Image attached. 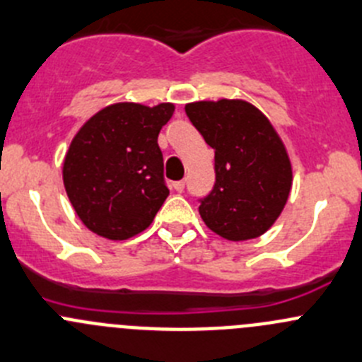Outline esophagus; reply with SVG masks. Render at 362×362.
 Returning a JSON list of instances; mask_svg holds the SVG:
<instances>
[{"mask_svg":"<svg viewBox=\"0 0 362 362\" xmlns=\"http://www.w3.org/2000/svg\"><path fill=\"white\" fill-rule=\"evenodd\" d=\"M173 187H175V191L182 192V191H184V187H185V182H184V180H178V182H175V184H173Z\"/></svg>","mask_w":362,"mask_h":362,"instance_id":"1","label":"esophagus"}]
</instances>
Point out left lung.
Listing matches in <instances>:
<instances>
[{
    "label": "left lung",
    "mask_w": 362,
    "mask_h": 362,
    "mask_svg": "<svg viewBox=\"0 0 362 362\" xmlns=\"http://www.w3.org/2000/svg\"><path fill=\"white\" fill-rule=\"evenodd\" d=\"M185 113L216 152V185L199 216L219 237L251 240L276 223L292 189V163L274 125L242 99L198 100Z\"/></svg>",
    "instance_id": "left-lung-1"
}]
</instances>
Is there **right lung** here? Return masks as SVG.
<instances>
[{"mask_svg": "<svg viewBox=\"0 0 362 362\" xmlns=\"http://www.w3.org/2000/svg\"><path fill=\"white\" fill-rule=\"evenodd\" d=\"M175 104L117 103L76 132L63 159V185L93 233L125 240L152 224L168 198L159 132Z\"/></svg>", "mask_w": 362, "mask_h": 362, "instance_id": "obj_1", "label": "right lung"}]
</instances>
